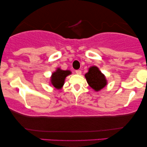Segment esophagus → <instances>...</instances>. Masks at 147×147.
Segmentation results:
<instances>
[{
  "label": "esophagus",
  "mask_w": 147,
  "mask_h": 147,
  "mask_svg": "<svg viewBox=\"0 0 147 147\" xmlns=\"http://www.w3.org/2000/svg\"><path fill=\"white\" fill-rule=\"evenodd\" d=\"M76 73L78 74V75H80V74H81V73H82V71L80 69H77V70H76Z\"/></svg>",
  "instance_id": "obj_1"
}]
</instances>
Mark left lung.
I'll return each instance as SVG.
<instances>
[{
    "mask_svg": "<svg viewBox=\"0 0 147 147\" xmlns=\"http://www.w3.org/2000/svg\"><path fill=\"white\" fill-rule=\"evenodd\" d=\"M88 84L96 91H99L106 85V80L99 69L96 66L90 67L89 71L85 75Z\"/></svg>",
    "mask_w": 147,
    "mask_h": 147,
    "instance_id": "left-lung-1",
    "label": "left lung"
}]
</instances>
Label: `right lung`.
<instances>
[{
	"label": "right lung",
	"instance_id": "obj_1",
	"mask_svg": "<svg viewBox=\"0 0 147 147\" xmlns=\"http://www.w3.org/2000/svg\"><path fill=\"white\" fill-rule=\"evenodd\" d=\"M71 74V71L69 70H62L61 69H57V71L52 74L51 78V82L54 87L57 89H61L64 84L65 78L67 76Z\"/></svg>",
	"mask_w": 147,
	"mask_h": 147
}]
</instances>
